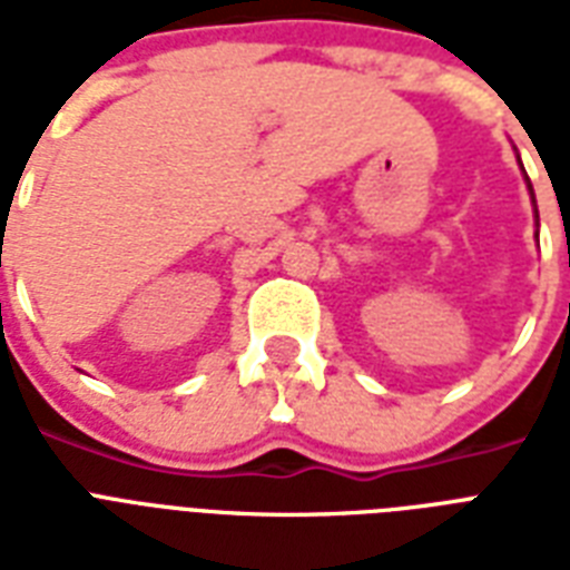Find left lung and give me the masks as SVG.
Wrapping results in <instances>:
<instances>
[{
    "label": "left lung",
    "instance_id": "left-lung-1",
    "mask_svg": "<svg viewBox=\"0 0 570 570\" xmlns=\"http://www.w3.org/2000/svg\"><path fill=\"white\" fill-rule=\"evenodd\" d=\"M523 168V165H521ZM527 186H530V177H527ZM530 195H532V186H530ZM532 204H535V197H532ZM535 222H539V209H535ZM535 236H539V233H535Z\"/></svg>",
    "mask_w": 570,
    "mask_h": 570
}]
</instances>
